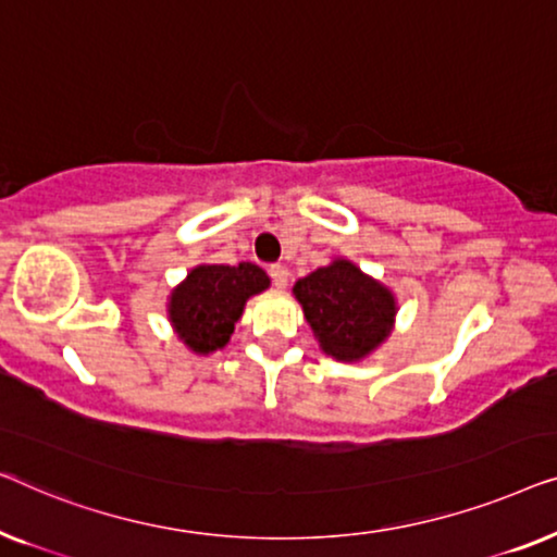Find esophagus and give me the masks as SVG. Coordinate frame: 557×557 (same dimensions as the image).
I'll return each mask as SVG.
<instances>
[{"mask_svg":"<svg viewBox=\"0 0 557 557\" xmlns=\"http://www.w3.org/2000/svg\"><path fill=\"white\" fill-rule=\"evenodd\" d=\"M268 272H270V277H272V285H275L277 289H285L287 287L289 272H287L285 264H272Z\"/></svg>","mask_w":557,"mask_h":557,"instance_id":"34e87169","label":"esophagus"}]
</instances>
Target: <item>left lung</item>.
Here are the masks:
<instances>
[{
	"label": "left lung",
	"mask_w": 557,
	"mask_h": 557,
	"mask_svg": "<svg viewBox=\"0 0 557 557\" xmlns=\"http://www.w3.org/2000/svg\"><path fill=\"white\" fill-rule=\"evenodd\" d=\"M293 295L320 348L335 360L366 358L394 327V293L348 260H335L297 280Z\"/></svg>",
	"instance_id": "1"
}]
</instances>
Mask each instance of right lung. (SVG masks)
Wrapping results in <instances>:
<instances>
[{
	"label": "right lung",
	"mask_w": 557,
	"mask_h": 557,
	"mask_svg": "<svg viewBox=\"0 0 557 557\" xmlns=\"http://www.w3.org/2000/svg\"><path fill=\"white\" fill-rule=\"evenodd\" d=\"M270 287V277L252 262L199 264L169 297V320L194 354H214L234 333L252 295Z\"/></svg>",
	"instance_id": "right-lung-1"
}]
</instances>
